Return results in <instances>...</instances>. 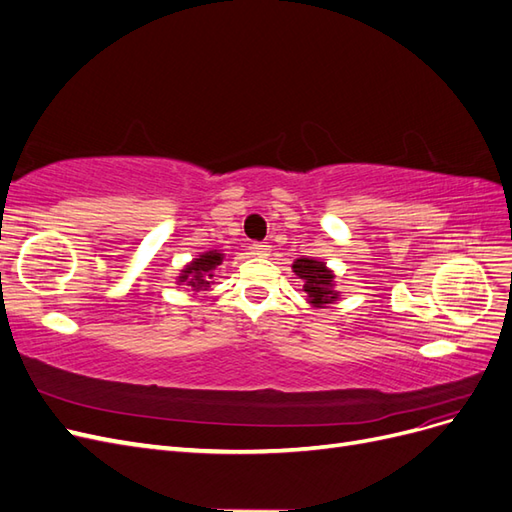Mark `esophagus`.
Here are the masks:
<instances>
[{
    "mask_svg": "<svg viewBox=\"0 0 512 512\" xmlns=\"http://www.w3.org/2000/svg\"><path fill=\"white\" fill-rule=\"evenodd\" d=\"M252 254L260 256V258H267L271 254V245H267V243H254L252 245Z\"/></svg>",
    "mask_w": 512,
    "mask_h": 512,
    "instance_id": "obj_1",
    "label": "esophagus"
}]
</instances>
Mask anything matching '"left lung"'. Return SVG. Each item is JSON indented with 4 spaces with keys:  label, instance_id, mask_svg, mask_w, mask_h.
<instances>
[{
    "label": "left lung",
    "instance_id": "1",
    "mask_svg": "<svg viewBox=\"0 0 512 512\" xmlns=\"http://www.w3.org/2000/svg\"><path fill=\"white\" fill-rule=\"evenodd\" d=\"M292 271L299 280H303L307 303L312 307H329L339 299V290H335V273L327 267V262L303 256L292 262Z\"/></svg>",
    "mask_w": 512,
    "mask_h": 512
}]
</instances>
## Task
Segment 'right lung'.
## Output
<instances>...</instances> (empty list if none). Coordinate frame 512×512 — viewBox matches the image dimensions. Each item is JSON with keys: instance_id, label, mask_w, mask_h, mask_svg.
Returning <instances> with one entry per match:
<instances>
[{"instance_id": "1", "label": "right lung", "mask_w": 512, "mask_h": 512, "mask_svg": "<svg viewBox=\"0 0 512 512\" xmlns=\"http://www.w3.org/2000/svg\"><path fill=\"white\" fill-rule=\"evenodd\" d=\"M222 260H224V254L220 250H209V252L198 254V258H192L177 275V286H188L192 294H203L205 290H209L213 271L222 265Z\"/></svg>"}]
</instances>
